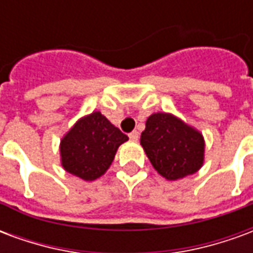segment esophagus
Wrapping results in <instances>:
<instances>
[{"mask_svg":"<svg viewBox=\"0 0 253 253\" xmlns=\"http://www.w3.org/2000/svg\"><path fill=\"white\" fill-rule=\"evenodd\" d=\"M128 137H130V139H132V141H138V138H139V132H138L137 130H134V131H131L130 134H128Z\"/></svg>","mask_w":253,"mask_h":253,"instance_id":"obj_1","label":"esophagus"}]
</instances>
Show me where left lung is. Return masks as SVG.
<instances>
[{"label":"left lung","mask_w":253,"mask_h":253,"mask_svg":"<svg viewBox=\"0 0 253 253\" xmlns=\"http://www.w3.org/2000/svg\"><path fill=\"white\" fill-rule=\"evenodd\" d=\"M141 145L154 169L168 180L192 175L203 164L202 134L170 114L149 116Z\"/></svg>","instance_id":"left-lung-1"}]
</instances>
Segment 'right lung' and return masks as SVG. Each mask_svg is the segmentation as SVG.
Segmentation results:
<instances>
[{
    "label": "right lung",
    "mask_w": 253,
    "mask_h": 253,
    "mask_svg": "<svg viewBox=\"0 0 253 253\" xmlns=\"http://www.w3.org/2000/svg\"><path fill=\"white\" fill-rule=\"evenodd\" d=\"M126 134L100 112L85 116L61 141L63 168L84 180H94L108 169Z\"/></svg>",
    "instance_id": "add662e5"
}]
</instances>
